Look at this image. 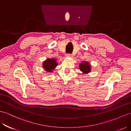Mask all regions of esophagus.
<instances>
[{
    "label": "esophagus",
    "instance_id": "esophagus-1",
    "mask_svg": "<svg viewBox=\"0 0 131 131\" xmlns=\"http://www.w3.org/2000/svg\"><path fill=\"white\" fill-rule=\"evenodd\" d=\"M66 57H72V54H71V53H66Z\"/></svg>",
    "mask_w": 131,
    "mask_h": 131
}]
</instances>
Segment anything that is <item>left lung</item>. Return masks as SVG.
Masks as SVG:
<instances>
[{
    "label": "left lung",
    "mask_w": 131,
    "mask_h": 131,
    "mask_svg": "<svg viewBox=\"0 0 131 131\" xmlns=\"http://www.w3.org/2000/svg\"><path fill=\"white\" fill-rule=\"evenodd\" d=\"M80 69L83 73H88L90 71L91 67H90V65L88 62H84L80 63Z\"/></svg>",
    "instance_id": "left-lung-1"
}]
</instances>
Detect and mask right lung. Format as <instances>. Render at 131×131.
Listing matches in <instances>:
<instances>
[{
	"instance_id": "add662e5",
	"label": "right lung",
	"mask_w": 131,
	"mask_h": 131,
	"mask_svg": "<svg viewBox=\"0 0 131 131\" xmlns=\"http://www.w3.org/2000/svg\"><path fill=\"white\" fill-rule=\"evenodd\" d=\"M56 60L54 59H48L43 62V67L46 71L48 72H52V70L55 68L58 63H56Z\"/></svg>"
}]
</instances>
